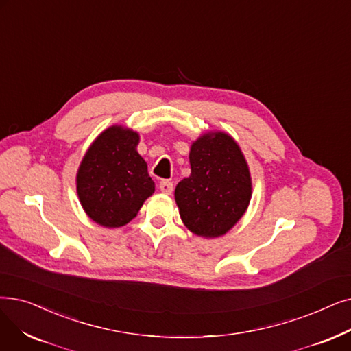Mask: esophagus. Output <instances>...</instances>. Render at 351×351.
Here are the masks:
<instances>
[{"mask_svg":"<svg viewBox=\"0 0 351 351\" xmlns=\"http://www.w3.org/2000/svg\"><path fill=\"white\" fill-rule=\"evenodd\" d=\"M159 188H160V191L163 192V193H166V195H171L172 193V191H173V184L171 180H162L160 182V185H159Z\"/></svg>","mask_w":351,"mask_h":351,"instance_id":"1","label":"esophagus"}]
</instances>
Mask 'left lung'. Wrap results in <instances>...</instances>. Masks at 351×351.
I'll return each mask as SVG.
<instances>
[{
    "mask_svg": "<svg viewBox=\"0 0 351 351\" xmlns=\"http://www.w3.org/2000/svg\"><path fill=\"white\" fill-rule=\"evenodd\" d=\"M191 176L175 189L180 218L204 238L226 234L251 201V175L238 143L223 132H209L189 152Z\"/></svg>",
    "mask_w": 351,
    "mask_h": 351,
    "instance_id": "left-lung-1",
    "label": "left lung"
}]
</instances>
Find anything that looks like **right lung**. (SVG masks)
<instances>
[{"mask_svg":"<svg viewBox=\"0 0 351 351\" xmlns=\"http://www.w3.org/2000/svg\"><path fill=\"white\" fill-rule=\"evenodd\" d=\"M138 133L123 126H112L97 136L80 163V204L87 215L101 226L126 225L155 192V182L138 154Z\"/></svg>","mask_w":351,"mask_h":351,"instance_id":"obj_1","label":"right lung"}]
</instances>
